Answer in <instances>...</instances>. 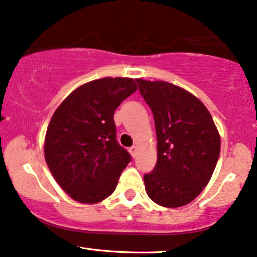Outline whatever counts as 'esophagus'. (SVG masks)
<instances>
[{
  "instance_id": "34e87169",
  "label": "esophagus",
  "mask_w": 257,
  "mask_h": 257,
  "mask_svg": "<svg viewBox=\"0 0 257 257\" xmlns=\"http://www.w3.org/2000/svg\"><path fill=\"white\" fill-rule=\"evenodd\" d=\"M128 151H130V154L132 155V157H136V156H137V153H138V148L136 147V145H134V147L130 148Z\"/></svg>"
}]
</instances>
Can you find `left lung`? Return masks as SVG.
<instances>
[{
  "label": "left lung",
  "instance_id": "left-lung-1",
  "mask_svg": "<svg viewBox=\"0 0 257 257\" xmlns=\"http://www.w3.org/2000/svg\"><path fill=\"white\" fill-rule=\"evenodd\" d=\"M153 112L157 162L145 174L149 198L163 207L189 204L210 181L220 153V136L200 100L163 81L136 80Z\"/></svg>",
  "mask_w": 257,
  "mask_h": 257
}]
</instances>
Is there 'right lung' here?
I'll list each match as a JSON object with an SVG mask.
<instances>
[{
    "label": "right lung",
    "mask_w": 257,
    "mask_h": 257,
    "mask_svg": "<svg viewBox=\"0 0 257 257\" xmlns=\"http://www.w3.org/2000/svg\"><path fill=\"white\" fill-rule=\"evenodd\" d=\"M136 90L132 78H100L75 89L53 113L45 160L74 200L96 204L115 191L131 156L116 141L114 110Z\"/></svg>",
    "instance_id": "add662e5"
}]
</instances>
